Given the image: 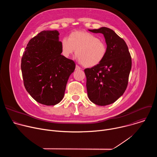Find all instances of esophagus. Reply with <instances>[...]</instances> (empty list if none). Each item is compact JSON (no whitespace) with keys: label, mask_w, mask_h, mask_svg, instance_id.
Returning <instances> with one entry per match:
<instances>
[{"label":"esophagus","mask_w":157,"mask_h":157,"mask_svg":"<svg viewBox=\"0 0 157 157\" xmlns=\"http://www.w3.org/2000/svg\"><path fill=\"white\" fill-rule=\"evenodd\" d=\"M76 70H81V68L78 66V65H76V68H75Z\"/></svg>","instance_id":"esophagus-1"}]
</instances>
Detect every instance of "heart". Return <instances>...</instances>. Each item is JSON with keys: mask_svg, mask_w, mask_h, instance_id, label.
<instances>
[{"mask_svg": "<svg viewBox=\"0 0 157 157\" xmlns=\"http://www.w3.org/2000/svg\"><path fill=\"white\" fill-rule=\"evenodd\" d=\"M62 55L69 58L75 52L78 61L86 68L99 65L107 54L106 43L96 35L82 30L72 32L61 41Z\"/></svg>", "mask_w": 157, "mask_h": 157, "instance_id": "b5f03b06", "label": "heart"}]
</instances>
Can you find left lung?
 Returning a JSON list of instances; mask_svg holds the SVG:
<instances>
[{"label": "left lung", "instance_id": "left-lung-1", "mask_svg": "<svg viewBox=\"0 0 157 157\" xmlns=\"http://www.w3.org/2000/svg\"><path fill=\"white\" fill-rule=\"evenodd\" d=\"M102 33L107 44V54L98 66L84 70L88 98L98 105L116 101L126 90L132 68V58L125 41L107 27L89 30Z\"/></svg>", "mask_w": 157, "mask_h": 157}]
</instances>
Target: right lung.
Wrapping results in <instances>:
<instances>
[{
  "label": "right lung",
  "instance_id": "1",
  "mask_svg": "<svg viewBox=\"0 0 157 157\" xmlns=\"http://www.w3.org/2000/svg\"><path fill=\"white\" fill-rule=\"evenodd\" d=\"M57 30H44L27 44L21 61L27 91L38 102L54 105L63 98L66 86L76 64L61 55Z\"/></svg>",
  "mask_w": 157,
  "mask_h": 157
}]
</instances>
